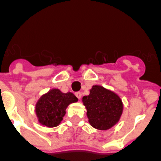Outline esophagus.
<instances>
[{"label": "esophagus", "instance_id": "1", "mask_svg": "<svg viewBox=\"0 0 161 161\" xmlns=\"http://www.w3.org/2000/svg\"><path fill=\"white\" fill-rule=\"evenodd\" d=\"M76 97H77L78 99H80L81 97H82V92H80V91H78V92H76Z\"/></svg>", "mask_w": 161, "mask_h": 161}]
</instances>
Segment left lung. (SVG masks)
<instances>
[{
    "label": "left lung",
    "instance_id": "obj_1",
    "mask_svg": "<svg viewBox=\"0 0 161 161\" xmlns=\"http://www.w3.org/2000/svg\"><path fill=\"white\" fill-rule=\"evenodd\" d=\"M90 124L98 130H108L118 123L123 112L121 97L114 91L95 84L82 99Z\"/></svg>",
    "mask_w": 161,
    "mask_h": 161
}]
</instances>
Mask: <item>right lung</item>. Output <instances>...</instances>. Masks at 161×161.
<instances>
[{"mask_svg": "<svg viewBox=\"0 0 161 161\" xmlns=\"http://www.w3.org/2000/svg\"><path fill=\"white\" fill-rule=\"evenodd\" d=\"M78 99L71 93H64L58 89H51L43 94L35 104V114L40 125L54 128L61 123L70 103H77Z\"/></svg>", "mask_w": 161, "mask_h": 161, "instance_id": "obj_1", "label": "right lung"}]
</instances>
